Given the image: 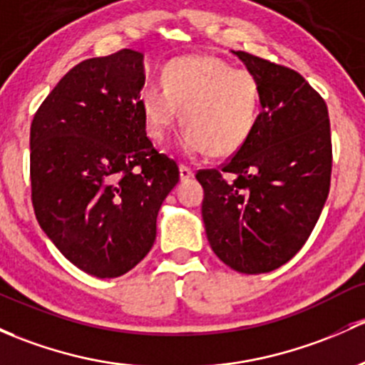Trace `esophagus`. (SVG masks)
Returning <instances> with one entry per match:
<instances>
[{"instance_id": "1", "label": "esophagus", "mask_w": 365, "mask_h": 365, "mask_svg": "<svg viewBox=\"0 0 365 365\" xmlns=\"http://www.w3.org/2000/svg\"><path fill=\"white\" fill-rule=\"evenodd\" d=\"M178 171H180V180H182V182H187V180H190L194 176L192 170L187 166H180Z\"/></svg>"}]
</instances>
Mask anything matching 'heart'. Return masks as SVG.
Wrapping results in <instances>:
<instances>
[{
  "label": "heart",
  "mask_w": 365,
  "mask_h": 365,
  "mask_svg": "<svg viewBox=\"0 0 365 365\" xmlns=\"http://www.w3.org/2000/svg\"><path fill=\"white\" fill-rule=\"evenodd\" d=\"M163 85L147 83L138 96L145 131L160 141L178 118L185 124L178 147L185 155L237 152L255 129L259 80L212 53L176 57L163 68Z\"/></svg>",
  "instance_id": "1"
}]
</instances>
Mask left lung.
I'll return each instance as SVG.
<instances>
[{"label":"left lung","mask_w":365,"mask_h":365,"mask_svg":"<svg viewBox=\"0 0 365 365\" xmlns=\"http://www.w3.org/2000/svg\"><path fill=\"white\" fill-rule=\"evenodd\" d=\"M259 80L260 113L222 170L195 175L215 255L237 273L278 269L302 248L329 195L331 124L325 101L299 73L231 51Z\"/></svg>","instance_id":"1"}]
</instances>
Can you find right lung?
Returning a JSON list of instances; mask_svg holds the SVG:
<instances>
[{
    "instance_id": "add662e5",
    "label": "right lung",
    "mask_w": 365,
    "mask_h": 365,
    "mask_svg": "<svg viewBox=\"0 0 365 365\" xmlns=\"http://www.w3.org/2000/svg\"><path fill=\"white\" fill-rule=\"evenodd\" d=\"M143 53L124 48L71 68L31 124L36 220L71 264L117 278L150 252L178 166L148 140L138 96Z\"/></svg>"
}]
</instances>
